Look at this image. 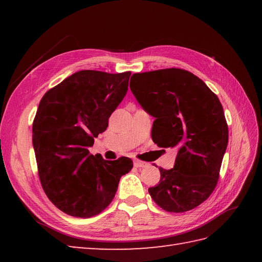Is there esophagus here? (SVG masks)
I'll return each mask as SVG.
<instances>
[{"mask_svg":"<svg viewBox=\"0 0 262 262\" xmlns=\"http://www.w3.org/2000/svg\"><path fill=\"white\" fill-rule=\"evenodd\" d=\"M134 166H135V168H145V166H147V163L142 162V161H140V160H135L134 161Z\"/></svg>","mask_w":262,"mask_h":262,"instance_id":"34e87169","label":"esophagus"}]
</instances>
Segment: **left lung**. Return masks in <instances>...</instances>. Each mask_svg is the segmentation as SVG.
<instances>
[{
    "instance_id": "1",
    "label": "left lung",
    "mask_w": 262,
    "mask_h": 262,
    "mask_svg": "<svg viewBox=\"0 0 262 262\" xmlns=\"http://www.w3.org/2000/svg\"><path fill=\"white\" fill-rule=\"evenodd\" d=\"M130 90L155 117L152 140L160 147L178 151L174 166L159 168L152 199L170 213L196 208L216 188L229 142V128L220 99L193 75L181 69H164L130 77Z\"/></svg>"
}]
</instances>
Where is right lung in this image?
Masks as SVG:
<instances>
[{
	"mask_svg": "<svg viewBox=\"0 0 262 262\" xmlns=\"http://www.w3.org/2000/svg\"><path fill=\"white\" fill-rule=\"evenodd\" d=\"M130 72L84 70L48 90L32 122L38 176L49 200L65 214L89 219L113 202L133 161H115L89 151L108 127L128 90Z\"/></svg>",
	"mask_w": 262,
	"mask_h": 262,
	"instance_id": "1",
	"label": "right lung"
}]
</instances>
